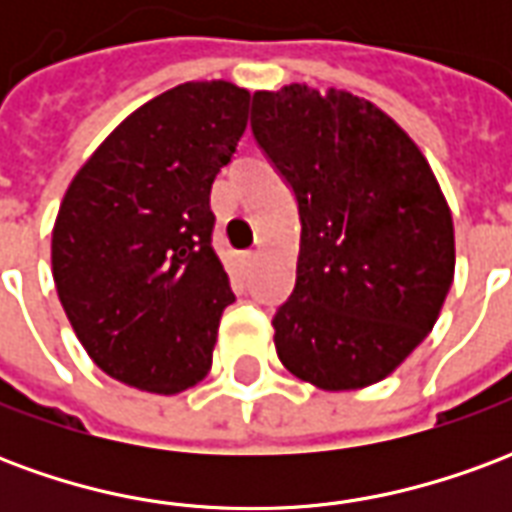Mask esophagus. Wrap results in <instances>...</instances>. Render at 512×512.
<instances>
[{
  "label": "esophagus",
  "mask_w": 512,
  "mask_h": 512,
  "mask_svg": "<svg viewBox=\"0 0 512 512\" xmlns=\"http://www.w3.org/2000/svg\"><path fill=\"white\" fill-rule=\"evenodd\" d=\"M257 260H260V252H249V255H246V263H249V266L257 263Z\"/></svg>",
  "instance_id": "esophagus-1"
}]
</instances>
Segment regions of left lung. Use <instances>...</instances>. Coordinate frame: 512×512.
Masks as SVG:
<instances>
[{
  "instance_id": "1",
  "label": "left lung",
  "mask_w": 512,
  "mask_h": 512,
  "mask_svg": "<svg viewBox=\"0 0 512 512\" xmlns=\"http://www.w3.org/2000/svg\"><path fill=\"white\" fill-rule=\"evenodd\" d=\"M252 134L299 202L296 288L271 321L279 362L323 392L384 381L439 321L455 277L428 158L384 109L337 87L257 90Z\"/></svg>"
}]
</instances>
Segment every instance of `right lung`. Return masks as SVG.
<instances>
[{
	"instance_id": "obj_1",
	"label": "right lung",
	"mask_w": 512,
	"mask_h": 512,
	"mask_svg": "<svg viewBox=\"0 0 512 512\" xmlns=\"http://www.w3.org/2000/svg\"><path fill=\"white\" fill-rule=\"evenodd\" d=\"M249 90L224 79L156 95L73 175L51 274L87 356L115 381L178 395L208 376L235 296L211 246V186L244 134Z\"/></svg>"
}]
</instances>
